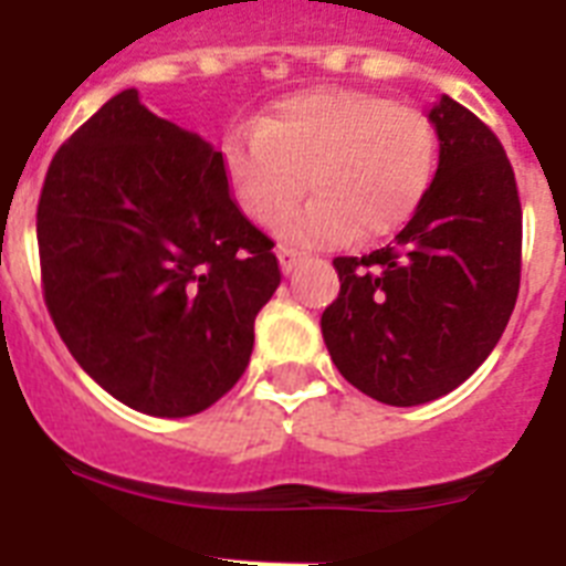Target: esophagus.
Masks as SVG:
<instances>
[{"instance_id": "esophagus-1", "label": "esophagus", "mask_w": 566, "mask_h": 566, "mask_svg": "<svg viewBox=\"0 0 566 566\" xmlns=\"http://www.w3.org/2000/svg\"><path fill=\"white\" fill-rule=\"evenodd\" d=\"M305 259V253L302 250H296V247H279V264H282L284 273H291L293 268H296L298 261Z\"/></svg>"}]
</instances>
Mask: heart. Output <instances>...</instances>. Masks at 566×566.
Wrapping results in <instances>:
<instances>
[{"mask_svg": "<svg viewBox=\"0 0 566 566\" xmlns=\"http://www.w3.org/2000/svg\"><path fill=\"white\" fill-rule=\"evenodd\" d=\"M224 175L255 224H275L316 189L279 232L298 244L386 239L411 221L437 169L429 114L386 94L313 88L279 99L253 132L227 137Z\"/></svg>", "mask_w": 566, "mask_h": 566, "instance_id": "heart-1", "label": "heart"}]
</instances>
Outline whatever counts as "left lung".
<instances>
[{
	"instance_id": "1",
	"label": "left lung",
	"mask_w": 566,
	"mask_h": 566,
	"mask_svg": "<svg viewBox=\"0 0 566 566\" xmlns=\"http://www.w3.org/2000/svg\"><path fill=\"white\" fill-rule=\"evenodd\" d=\"M434 180L397 239L339 255V296L322 313L331 359L386 406L454 391L492 354L521 287V201L501 140L458 99L429 112Z\"/></svg>"
}]
</instances>
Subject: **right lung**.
Listing matches in <instances>:
<instances>
[{"label": "right lung", "mask_w": 566, "mask_h": 566, "mask_svg": "<svg viewBox=\"0 0 566 566\" xmlns=\"http://www.w3.org/2000/svg\"><path fill=\"white\" fill-rule=\"evenodd\" d=\"M42 296L94 382L151 417L221 400L282 270L221 151L114 94L56 149L36 207Z\"/></svg>", "instance_id": "obj_1"}]
</instances>
